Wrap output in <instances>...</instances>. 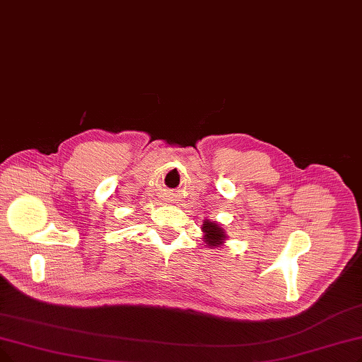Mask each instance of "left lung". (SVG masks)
Instances as JSON below:
<instances>
[{"instance_id": "1", "label": "left lung", "mask_w": 362, "mask_h": 362, "mask_svg": "<svg viewBox=\"0 0 362 362\" xmlns=\"http://www.w3.org/2000/svg\"><path fill=\"white\" fill-rule=\"evenodd\" d=\"M202 230L205 231V242L208 243V247H220L223 240L226 239L223 228L216 223L205 221Z\"/></svg>"}]
</instances>
